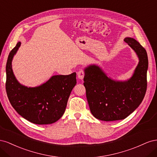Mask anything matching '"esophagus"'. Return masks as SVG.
<instances>
[{
	"mask_svg": "<svg viewBox=\"0 0 157 157\" xmlns=\"http://www.w3.org/2000/svg\"><path fill=\"white\" fill-rule=\"evenodd\" d=\"M84 75H85V73L84 71L83 70H80L77 73V76L79 79H81L82 80L84 77Z\"/></svg>",
	"mask_w": 157,
	"mask_h": 157,
	"instance_id": "1",
	"label": "esophagus"
}]
</instances>
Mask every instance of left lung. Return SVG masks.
I'll return each mask as SVG.
<instances>
[{"mask_svg":"<svg viewBox=\"0 0 157 157\" xmlns=\"http://www.w3.org/2000/svg\"><path fill=\"white\" fill-rule=\"evenodd\" d=\"M124 41L136 52L140 59L130 79L115 81L96 65H90L84 70V86L90 111L99 120L124 119L138 107L145 95L148 69L147 52L132 38L127 37Z\"/></svg>","mask_w":157,"mask_h":157,"instance_id":"obj_1","label":"left lung"}]
</instances>
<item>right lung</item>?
<instances>
[{"label":"right lung","instance_id":"right-lung-1","mask_svg":"<svg viewBox=\"0 0 157 157\" xmlns=\"http://www.w3.org/2000/svg\"><path fill=\"white\" fill-rule=\"evenodd\" d=\"M21 42L9 54L6 63V90L9 101L19 115L36 124H52L62 117L70 94L77 84L76 73L54 75L46 83L27 88L17 82L12 69V58Z\"/></svg>","mask_w":157,"mask_h":157}]
</instances>
